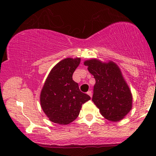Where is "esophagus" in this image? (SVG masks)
<instances>
[{
  "label": "esophagus",
  "instance_id": "esophagus-1",
  "mask_svg": "<svg viewBox=\"0 0 156 156\" xmlns=\"http://www.w3.org/2000/svg\"><path fill=\"white\" fill-rule=\"evenodd\" d=\"M87 94L90 96V97H92V93H91V91H87Z\"/></svg>",
  "mask_w": 156,
  "mask_h": 156
}]
</instances>
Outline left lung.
Returning a JSON list of instances; mask_svg holds the SVG:
<instances>
[{"mask_svg": "<svg viewBox=\"0 0 156 156\" xmlns=\"http://www.w3.org/2000/svg\"><path fill=\"white\" fill-rule=\"evenodd\" d=\"M84 65L95 79L92 101L101 114L108 121L122 120L131 110L133 97L120 68L114 62L96 58Z\"/></svg>", "mask_w": 156, "mask_h": 156, "instance_id": "1", "label": "left lung"}]
</instances>
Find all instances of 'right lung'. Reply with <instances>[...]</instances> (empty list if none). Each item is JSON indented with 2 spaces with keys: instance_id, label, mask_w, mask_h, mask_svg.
<instances>
[{
  "instance_id": "add662e5",
  "label": "right lung",
  "mask_w": 156,
  "mask_h": 156,
  "mask_svg": "<svg viewBox=\"0 0 156 156\" xmlns=\"http://www.w3.org/2000/svg\"><path fill=\"white\" fill-rule=\"evenodd\" d=\"M81 59H64L51 69L40 92V105L49 120L61 125L69 124L80 114L82 105L90 100L72 80Z\"/></svg>"
}]
</instances>
